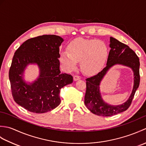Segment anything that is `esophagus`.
I'll return each mask as SVG.
<instances>
[{
  "instance_id": "1",
  "label": "esophagus",
  "mask_w": 146,
  "mask_h": 146,
  "mask_svg": "<svg viewBox=\"0 0 146 146\" xmlns=\"http://www.w3.org/2000/svg\"><path fill=\"white\" fill-rule=\"evenodd\" d=\"M80 79V77L78 75H75L73 76V80L74 81H77V80H79Z\"/></svg>"
}]
</instances>
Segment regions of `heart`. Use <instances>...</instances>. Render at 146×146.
<instances>
[{"label":"heart","instance_id":"heart-1","mask_svg":"<svg viewBox=\"0 0 146 146\" xmlns=\"http://www.w3.org/2000/svg\"><path fill=\"white\" fill-rule=\"evenodd\" d=\"M68 50L60 54V60L68 71L75 70L77 62L84 73L92 74L103 66L108 54L107 44L102 40L78 38L68 46Z\"/></svg>","mask_w":146,"mask_h":146}]
</instances>
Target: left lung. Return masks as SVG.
<instances>
[{
  "mask_svg": "<svg viewBox=\"0 0 146 146\" xmlns=\"http://www.w3.org/2000/svg\"><path fill=\"white\" fill-rule=\"evenodd\" d=\"M109 47L110 50L107 58L106 66L97 75L86 79V90L85 96L86 107L93 113L103 117L114 115L127 109L132 103L140 83V62L135 52L127 45L112 37L110 38ZM117 64L123 65L131 68L134 73V85L131 94L127 101L122 104L112 106L107 104L103 100L100 90V85L107 71Z\"/></svg>",
  "mask_w": 146,
  "mask_h": 146,
  "instance_id": "1",
  "label": "left lung"
}]
</instances>
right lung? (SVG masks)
<instances>
[{"label": "right lung", "mask_w": 146, "mask_h": 146, "mask_svg": "<svg viewBox=\"0 0 146 146\" xmlns=\"http://www.w3.org/2000/svg\"><path fill=\"white\" fill-rule=\"evenodd\" d=\"M63 41L56 35L40 36L27 39L15 52L9 73L12 95L18 105L31 112L42 113L57 107L61 89L73 82L72 76L60 70V46ZM29 64H36L40 70L32 83L23 79Z\"/></svg>", "instance_id": "1"}]
</instances>
